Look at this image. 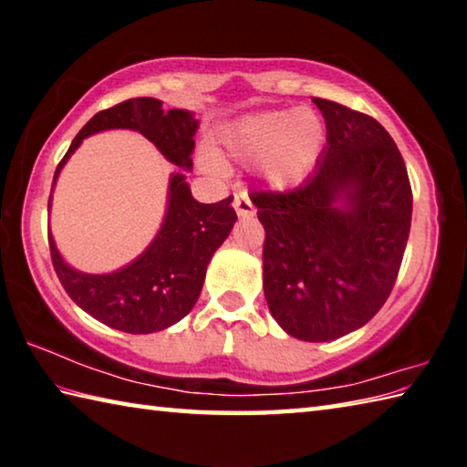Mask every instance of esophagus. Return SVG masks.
Returning <instances> with one entry per match:
<instances>
[{"instance_id":"34e87169","label":"esophagus","mask_w":467,"mask_h":467,"mask_svg":"<svg viewBox=\"0 0 467 467\" xmlns=\"http://www.w3.org/2000/svg\"><path fill=\"white\" fill-rule=\"evenodd\" d=\"M233 205H234L236 214H239V218H251L253 214H255V208H253V203H251V200H249L247 192L234 193Z\"/></svg>"}]
</instances>
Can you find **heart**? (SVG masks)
<instances>
[{"label":"heart","instance_id":"b5f03b06","mask_svg":"<svg viewBox=\"0 0 467 467\" xmlns=\"http://www.w3.org/2000/svg\"><path fill=\"white\" fill-rule=\"evenodd\" d=\"M326 141V123L311 109L264 110L244 115L220 133L226 161L257 164L267 187L284 189L303 183ZM203 167L220 172L216 156L203 154Z\"/></svg>","mask_w":467,"mask_h":467}]
</instances>
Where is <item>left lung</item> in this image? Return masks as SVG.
Wrapping results in <instances>:
<instances>
[{
	"label": "left lung",
	"instance_id": "8db88e82",
	"mask_svg": "<svg viewBox=\"0 0 467 467\" xmlns=\"http://www.w3.org/2000/svg\"><path fill=\"white\" fill-rule=\"evenodd\" d=\"M327 128L313 175L288 193H255L265 228L264 295L303 342L358 329L385 305L412 223V187L398 146L373 117L313 99Z\"/></svg>",
	"mask_w": 467,
	"mask_h": 467
}]
</instances>
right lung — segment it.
I'll return each instance as SVG.
<instances>
[{"label":"right lung","instance_id":"add662e5","mask_svg":"<svg viewBox=\"0 0 467 467\" xmlns=\"http://www.w3.org/2000/svg\"><path fill=\"white\" fill-rule=\"evenodd\" d=\"M197 128L200 121L192 110H164L158 99H130L94 115L55 171L53 187L82 140L105 130L140 131L169 162L179 167L169 179L167 212L161 231L133 262L119 270L110 274L76 270L61 257L49 233L51 259L61 286L80 309L109 327L125 334H152L183 319L200 298L212 255L236 223L233 197L218 203H200L193 200L185 181V172L193 167Z\"/></svg>","mask_w":467,"mask_h":467}]
</instances>
